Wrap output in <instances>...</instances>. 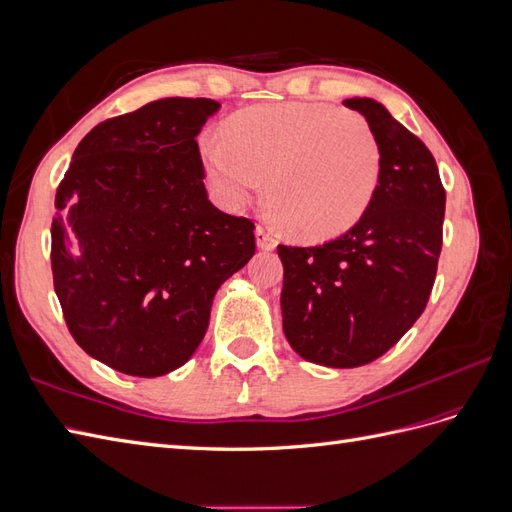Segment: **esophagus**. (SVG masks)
Wrapping results in <instances>:
<instances>
[{"instance_id": "obj_1", "label": "esophagus", "mask_w": 512, "mask_h": 512, "mask_svg": "<svg viewBox=\"0 0 512 512\" xmlns=\"http://www.w3.org/2000/svg\"><path fill=\"white\" fill-rule=\"evenodd\" d=\"M254 235H256V245L260 247V250H265V252H269V250H273V247L277 245V241H275V237L271 235L269 230H265L262 226H256V230H254Z\"/></svg>"}]
</instances>
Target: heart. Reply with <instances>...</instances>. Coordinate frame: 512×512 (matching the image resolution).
Wrapping results in <instances>:
<instances>
[{
    "label": "heart",
    "instance_id": "heart-1",
    "mask_svg": "<svg viewBox=\"0 0 512 512\" xmlns=\"http://www.w3.org/2000/svg\"><path fill=\"white\" fill-rule=\"evenodd\" d=\"M198 153L226 209L241 211L267 177L273 220L309 241L359 224L382 175L380 141L367 119L324 102L243 108L222 134L200 138Z\"/></svg>",
    "mask_w": 512,
    "mask_h": 512
}]
</instances>
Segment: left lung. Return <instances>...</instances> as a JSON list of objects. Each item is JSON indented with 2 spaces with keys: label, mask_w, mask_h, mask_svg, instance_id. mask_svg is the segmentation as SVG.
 Listing matches in <instances>:
<instances>
[{
  "label": "left lung",
  "mask_w": 512,
  "mask_h": 512,
  "mask_svg": "<svg viewBox=\"0 0 512 512\" xmlns=\"http://www.w3.org/2000/svg\"><path fill=\"white\" fill-rule=\"evenodd\" d=\"M382 149L374 200L346 235L316 247L277 245L288 344L324 367H361L423 314L438 271L446 192L431 151L374 98H350Z\"/></svg>",
  "instance_id": "left-lung-1"
}]
</instances>
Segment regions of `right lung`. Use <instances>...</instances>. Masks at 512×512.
<instances>
[{"mask_svg":"<svg viewBox=\"0 0 512 512\" xmlns=\"http://www.w3.org/2000/svg\"><path fill=\"white\" fill-rule=\"evenodd\" d=\"M209 98H162L98 123L61 179L51 226L57 299L72 337L121 374L190 361L218 288L256 252L254 224L215 207L196 136Z\"/></svg>","mask_w":512,"mask_h":512,"instance_id":"1","label":"right lung"}]
</instances>
